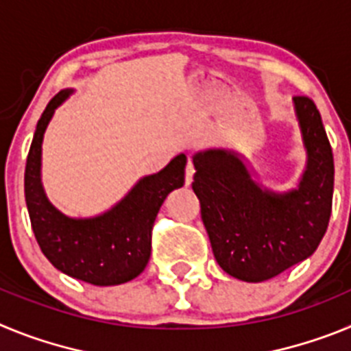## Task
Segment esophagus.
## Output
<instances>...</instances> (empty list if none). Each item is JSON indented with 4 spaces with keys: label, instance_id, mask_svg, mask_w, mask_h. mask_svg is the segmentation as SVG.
Returning a JSON list of instances; mask_svg holds the SVG:
<instances>
[{
    "label": "esophagus",
    "instance_id": "34e87169",
    "mask_svg": "<svg viewBox=\"0 0 351 351\" xmlns=\"http://www.w3.org/2000/svg\"><path fill=\"white\" fill-rule=\"evenodd\" d=\"M193 176H195L193 163H191V161H188V163H186V173H184V182H186V186H190L191 182H193Z\"/></svg>",
    "mask_w": 351,
    "mask_h": 351
}]
</instances>
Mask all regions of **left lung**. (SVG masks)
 I'll list each match as a JSON object with an SVG mask.
<instances>
[{
    "mask_svg": "<svg viewBox=\"0 0 351 351\" xmlns=\"http://www.w3.org/2000/svg\"><path fill=\"white\" fill-rule=\"evenodd\" d=\"M306 151L295 188L274 191L234 149L193 154V191L219 267L247 283L271 280L309 258L327 230L334 193V158L322 116L306 96L293 98Z\"/></svg>",
    "mask_w": 351,
    "mask_h": 351,
    "instance_id": "8db88e82",
    "label": "left lung"
}]
</instances>
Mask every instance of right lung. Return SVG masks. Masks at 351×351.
<instances>
[{"label": "right lung", "mask_w": 351, "mask_h": 351, "mask_svg": "<svg viewBox=\"0 0 351 351\" xmlns=\"http://www.w3.org/2000/svg\"><path fill=\"white\" fill-rule=\"evenodd\" d=\"M71 93H58L36 125L24 172L27 213L40 250L58 271L96 287H112L132 281L147 265L154 219L167 195L184 184L186 156L178 154L163 170L138 179L105 213L91 218L66 216L43 190L42 142L56 108Z\"/></svg>", "instance_id": "add662e5"}]
</instances>
